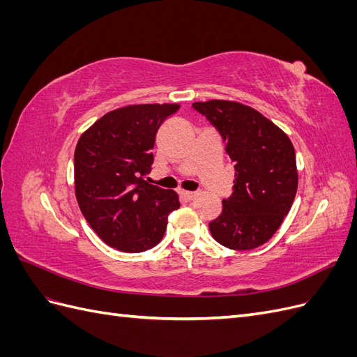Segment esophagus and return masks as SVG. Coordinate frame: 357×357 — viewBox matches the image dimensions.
<instances>
[{
    "label": "esophagus",
    "instance_id": "esophagus-1",
    "mask_svg": "<svg viewBox=\"0 0 357 357\" xmlns=\"http://www.w3.org/2000/svg\"><path fill=\"white\" fill-rule=\"evenodd\" d=\"M180 195L185 198L186 201H192V199L197 198V192H185V190H183V192H180Z\"/></svg>",
    "mask_w": 357,
    "mask_h": 357
}]
</instances>
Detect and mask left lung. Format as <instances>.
Wrapping results in <instances>:
<instances>
[{
	"instance_id": "1",
	"label": "left lung",
	"mask_w": 357,
	"mask_h": 357,
	"mask_svg": "<svg viewBox=\"0 0 357 357\" xmlns=\"http://www.w3.org/2000/svg\"><path fill=\"white\" fill-rule=\"evenodd\" d=\"M214 126L235 169L232 195L208 223L213 238L232 250L265 244L280 228L298 189L289 137L252 107L234 101L193 102Z\"/></svg>"
}]
</instances>
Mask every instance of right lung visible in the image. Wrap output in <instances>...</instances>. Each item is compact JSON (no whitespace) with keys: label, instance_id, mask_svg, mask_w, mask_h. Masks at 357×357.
I'll list each match as a JSON object with an SVG mask.
<instances>
[{"label":"right lung","instance_id":"right-lung-1","mask_svg":"<svg viewBox=\"0 0 357 357\" xmlns=\"http://www.w3.org/2000/svg\"><path fill=\"white\" fill-rule=\"evenodd\" d=\"M178 104H139L102 116L74 152V185L82 214L100 238L126 253L155 247L168 214L180 207L176 192L150 185L156 132Z\"/></svg>","mask_w":357,"mask_h":357}]
</instances>
